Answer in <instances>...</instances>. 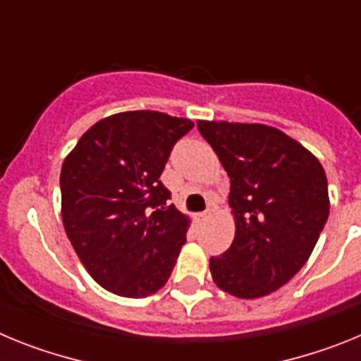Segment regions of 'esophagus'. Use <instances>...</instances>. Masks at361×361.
Listing matches in <instances>:
<instances>
[{"mask_svg":"<svg viewBox=\"0 0 361 361\" xmlns=\"http://www.w3.org/2000/svg\"><path fill=\"white\" fill-rule=\"evenodd\" d=\"M212 209H206V212H202V213H199V219L200 220H208L209 216H212Z\"/></svg>","mask_w":361,"mask_h":361,"instance_id":"obj_1","label":"esophagus"}]
</instances>
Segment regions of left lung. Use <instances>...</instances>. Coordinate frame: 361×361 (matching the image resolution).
<instances>
[{
  "mask_svg": "<svg viewBox=\"0 0 361 361\" xmlns=\"http://www.w3.org/2000/svg\"><path fill=\"white\" fill-rule=\"evenodd\" d=\"M197 128L228 171L237 224L229 250L209 258L213 280L238 298L269 295L304 267L327 222L324 168L271 126L199 121Z\"/></svg>",
  "mask_w": 361,
  "mask_h": 361,
  "instance_id": "1",
  "label": "left lung"
}]
</instances>
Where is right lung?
<instances>
[{
    "label": "right lung",
    "mask_w": 361,
    "mask_h": 361,
    "mask_svg": "<svg viewBox=\"0 0 361 361\" xmlns=\"http://www.w3.org/2000/svg\"><path fill=\"white\" fill-rule=\"evenodd\" d=\"M193 128L152 110L116 114L81 137L61 168L65 231L92 279L142 298L168 282L190 220L161 173L175 142Z\"/></svg>",
    "instance_id": "right-lung-1"
}]
</instances>
